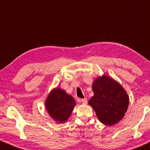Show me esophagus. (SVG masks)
<instances>
[{"mask_svg":"<svg viewBox=\"0 0 150 150\" xmlns=\"http://www.w3.org/2000/svg\"><path fill=\"white\" fill-rule=\"evenodd\" d=\"M81 102H82V103H83V104H84V105H85V104H87V103H88V100H87L86 98L82 99Z\"/></svg>","mask_w":150,"mask_h":150,"instance_id":"obj_1","label":"esophagus"}]
</instances>
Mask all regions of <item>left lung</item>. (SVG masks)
<instances>
[{"label":"left lung","mask_w":150,"mask_h":150,"mask_svg":"<svg viewBox=\"0 0 150 150\" xmlns=\"http://www.w3.org/2000/svg\"><path fill=\"white\" fill-rule=\"evenodd\" d=\"M93 90L94 95L88 104L95 111L99 120L108 126L119 122L129 105V97L123 87L104 75L94 80Z\"/></svg>","instance_id":"8db88e82"}]
</instances>
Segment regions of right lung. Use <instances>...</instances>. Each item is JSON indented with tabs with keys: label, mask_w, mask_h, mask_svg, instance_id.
I'll list each match as a JSON object with an SVG mask.
<instances>
[{
	"label": "right lung",
	"mask_w": 150,
	"mask_h": 150,
	"mask_svg": "<svg viewBox=\"0 0 150 150\" xmlns=\"http://www.w3.org/2000/svg\"><path fill=\"white\" fill-rule=\"evenodd\" d=\"M75 105L74 98L60 88L53 89L45 100L47 112L57 123H63L68 120Z\"/></svg>",
	"instance_id": "obj_1"
}]
</instances>
